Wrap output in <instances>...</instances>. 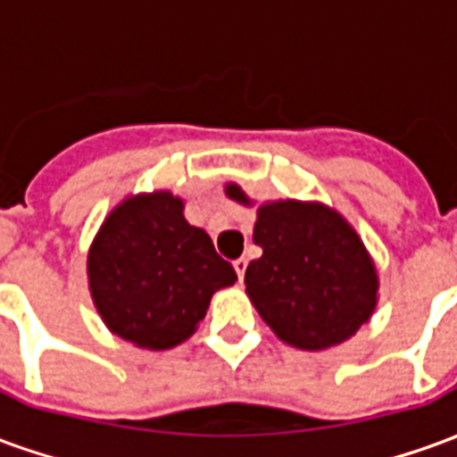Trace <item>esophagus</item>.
Returning a JSON list of instances; mask_svg holds the SVG:
<instances>
[{
	"mask_svg": "<svg viewBox=\"0 0 457 457\" xmlns=\"http://www.w3.org/2000/svg\"><path fill=\"white\" fill-rule=\"evenodd\" d=\"M235 271H237L239 281H242V278H245V271H247V259L245 257L235 259Z\"/></svg>",
	"mask_w": 457,
	"mask_h": 457,
	"instance_id": "esophagus-1",
	"label": "esophagus"
}]
</instances>
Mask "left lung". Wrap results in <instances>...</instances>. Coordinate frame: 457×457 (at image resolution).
<instances>
[{"instance_id":"obj_1","label":"left lung","mask_w":457,"mask_h":457,"mask_svg":"<svg viewBox=\"0 0 457 457\" xmlns=\"http://www.w3.org/2000/svg\"><path fill=\"white\" fill-rule=\"evenodd\" d=\"M228 198L252 205L237 183ZM247 296L274 333L298 350H328L353 337L377 308L379 277L353 225L323 203L274 200L257 208Z\"/></svg>"}]
</instances>
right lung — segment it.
Masks as SVG:
<instances>
[{"label":"right lung","mask_w":457,"mask_h":457,"mask_svg":"<svg viewBox=\"0 0 457 457\" xmlns=\"http://www.w3.org/2000/svg\"><path fill=\"white\" fill-rule=\"evenodd\" d=\"M87 281L114 336L170 350L195 333L212 294L237 274L208 232L183 218V200L156 190L121 200L107 215L87 254Z\"/></svg>","instance_id":"obj_1"}]
</instances>
